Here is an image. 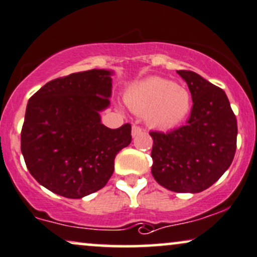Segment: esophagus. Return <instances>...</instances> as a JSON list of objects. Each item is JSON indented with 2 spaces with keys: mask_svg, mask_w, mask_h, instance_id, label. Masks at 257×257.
<instances>
[{
  "mask_svg": "<svg viewBox=\"0 0 257 257\" xmlns=\"http://www.w3.org/2000/svg\"><path fill=\"white\" fill-rule=\"evenodd\" d=\"M139 134H142V128L138 125L132 126V137H137Z\"/></svg>",
  "mask_w": 257,
  "mask_h": 257,
  "instance_id": "1",
  "label": "esophagus"
}]
</instances>
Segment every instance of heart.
<instances>
[{
  "label": "heart",
  "mask_w": 257,
  "mask_h": 257,
  "mask_svg": "<svg viewBox=\"0 0 257 257\" xmlns=\"http://www.w3.org/2000/svg\"><path fill=\"white\" fill-rule=\"evenodd\" d=\"M125 102L132 112L145 115L151 127L169 130L187 118L192 97L186 88L161 77H150L135 84L125 95Z\"/></svg>",
  "instance_id": "heart-1"
}]
</instances>
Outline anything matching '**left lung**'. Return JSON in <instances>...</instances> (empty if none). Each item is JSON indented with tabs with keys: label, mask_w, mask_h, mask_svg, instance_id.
Wrapping results in <instances>:
<instances>
[{
	"label": "left lung",
	"mask_w": 257,
	"mask_h": 257,
	"mask_svg": "<svg viewBox=\"0 0 257 257\" xmlns=\"http://www.w3.org/2000/svg\"><path fill=\"white\" fill-rule=\"evenodd\" d=\"M188 85L193 107L186 125L173 131H151L155 180L176 193L207 189L232 163L237 119L225 91L189 70L177 71Z\"/></svg>",
	"instance_id": "8db88e82"
}]
</instances>
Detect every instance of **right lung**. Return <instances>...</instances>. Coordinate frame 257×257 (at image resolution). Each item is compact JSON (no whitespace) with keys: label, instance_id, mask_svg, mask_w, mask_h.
<instances>
[{"label":"right lung","instance_id":"obj_1","mask_svg":"<svg viewBox=\"0 0 257 257\" xmlns=\"http://www.w3.org/2000/svg\"><path fill=\"white\" fill-rule=\"evenodd\" d=\"M112 71L88 70L56 78L28 100L21 153L31 175L56 194L81 199L106 186L116 154L131 143V125L108 128Z\"/></svg>","mask_w":257,"mask_h":257}]
</instances>
